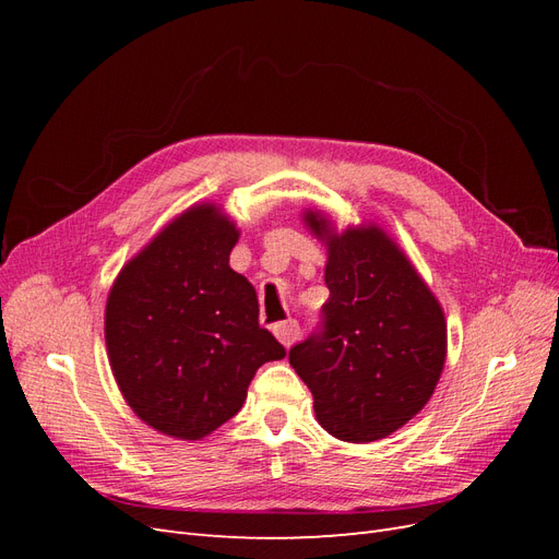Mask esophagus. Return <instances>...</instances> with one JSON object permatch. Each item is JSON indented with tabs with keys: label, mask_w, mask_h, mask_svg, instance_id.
Wrapping results in <instances>:
<instances>
[{
	"label": "esophagus",
	"mask_w": 559,
	"mask_h": 559,
	"mask_svg": "<svg viewBox=\"0 0 559 559\" xmlns=\"http://www.w3.org/2000/svg\"><path fill=\"white\" fill-rule=\"evenodd\" d=\"M273 331H275V337L284 347H292L298 341V335H300V326H298L296 319L280 321V324H275Z\"/></svg>",
	"instance_id": "1"
}]
</instances>
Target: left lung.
Masks as SVG:
<instances>
[{
	"label": "left lung",
	"instance_id": "8db88e82",
	"mask_svg": "<svg viewBox=\"0 0 559 559\" xmlns=\"http://www.w3.org/2000/svg\"><path fill=\"white\" fill-rule=\"evenodd\" d=\"M302 224L326 247L324 333L292 347L314 417L337 441L373 443L425 408L448 357V321L429 284L386 230H337L321 210Z\"/></svg>",
	"mask_w": 559,
	"mask_h": 559
}]
</instances>
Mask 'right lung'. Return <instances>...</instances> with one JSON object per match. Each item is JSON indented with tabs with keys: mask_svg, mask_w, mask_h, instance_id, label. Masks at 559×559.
<instances>
[{
	"mask_svg": "<svg viewBox=\"0 0 559 559\" xmlns=\"http://www.w3.org/2000/svg\"><path fill=\"white\" fill-rule=\"evenodd\" d=\"M240 228L216 202L177 214L116 275L105 308L114 380L144 425L200 441L242 408L284 347L259 326L253 286L228 265Z\"/></svg>",
	"mask_w": 559,
	"mask_h": 559,
	"instance_id": "right-lung-1",
	"label": "right lung"
}]
</instances>
